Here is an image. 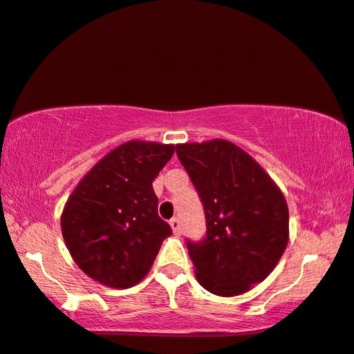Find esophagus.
Here are the masks:
<instances>
[{
  "instance_id": "esophagus-1",
  "label": "esophagus",
  "mask_w": 354,
  "mask_h": 354,
  "mask_svg": "<svg viewBox=\"0 0 354 354\" xmlns=\"http://www.w3.org/2000/svg\"><path fill=\"white\" fill-rule=\"evenodd\" d=\"M169 226H171L173 233L176 234V236H180V234H181V223H180V220L176 218V216L169 220Z\"/></svg>"
}]
</instances>
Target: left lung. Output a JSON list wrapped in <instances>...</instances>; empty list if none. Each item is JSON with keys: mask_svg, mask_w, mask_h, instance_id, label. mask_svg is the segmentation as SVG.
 Instances as JSON below:
<instances>
[{"mask_svg": "<svg viewBox=\"0 0 354 354\" xmlns=\"http://www.w3.org/2000/svg\"><path fill=\"white\" fill-rule=\"evenodd\" d=\"M176 153L204 205L207 233L186 246L197 281L238 296L261 283L288 244V205L261 165L228 140L178 144Z\"/></svg>", "mask_w": 354, "mask_h": 354, "instance_id": "obj_1", "label": "left lung"}]
</instances>
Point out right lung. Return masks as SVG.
<instances>
[{"mask_svg":"<svg viewBox=\"0 0 354 354\" xmlns=\"http://www.w3.org/2000/svg\"><path fill=\"white\" fill-rule=\"evenodd\" d=\"M174 145L131 140L105 155L75 186L61 215V232L74 262L110 288H131L147 275L163 239L152 181Z\"/></svg>","mask_w":354,"mask_h":354,"instance_id":"1","label":"right lung"}]
</instances>
